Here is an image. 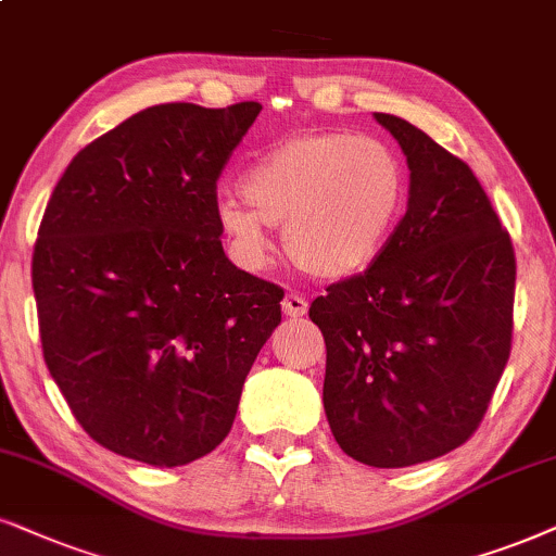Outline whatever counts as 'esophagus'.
<instances>
[{
    "label": "esophagus",
    "mask_w": 556,
    "mask_h": 556,
    "mask_svg": "<svg viewBox=\"0 0 556 556\" xmlns=\"http://www.w3.org/2000/svg\"><path fill=\"white\" fill-rule=\"evenodd\" d=\"M282 313L287 315V318H302V315L307 313V300L302 298V294H298V292L285 294Z\"/></svg>",
    "instance_id": "esophagus-1"
}]
</instances>
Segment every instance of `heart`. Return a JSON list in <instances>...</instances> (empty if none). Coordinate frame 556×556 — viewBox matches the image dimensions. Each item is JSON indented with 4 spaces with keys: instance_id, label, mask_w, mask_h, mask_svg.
<instances>
[{
    "instance_id": "b5f03b06",
    "label": "heart",
    "mask_w": 556,
    "mask_h": 556,
    "mask_svg": "<svg viewBox=\"0 0 556 556\" xmlns=\"http://www.w3.org/2000/svg\"><path fill=\"white\" fill-rule=\"evenodd\" d=\"M238 189L243 200L217 202V226L245 266L269 262V226H282L294 266L318 279H346L388 249L407 174L382 140L328 130L274 143L245 166Z\"/></svg>"
}]
</instances>
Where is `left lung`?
<instances>
[{"label": "left lung", "instance_id": "1", "mask_svg": "<svg viewBox=\"0 0 556 556\" xmlns=\"http://www.w3.org/2000/svg\"><path fill=\"white\" fill-rule=\"evenodd\" d=\"M410 168L407 213L359 277L311 305L326 339L323 407L362 465L431 462L477 431L510 354L516 256L465 161L375 112Z\"/></svg>", "mask_w": 556, "mask_h": 556}]
</instances>
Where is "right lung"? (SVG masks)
I'll list each match as a JSON object with an SVG mask.
<instances>
[{"mask_svg":"<svg viewBox=\"0 0 556 556\" xmlns=\"http://www.w3.org/2000/svg\"><path fill=\"white\" fill-rule=\"evenodd\" d=\"M258 102L140 110L91 140L48 200L33 254L53 382L97 444L153 467L213 452L285 292L223 251L217 177Z\"/></svg>","mask_w":556,"mask_h":556,"instance_id":"obj_1","label":"right lung"}]
</instances>
